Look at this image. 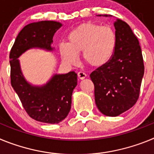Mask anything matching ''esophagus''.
I'll use <instances>...</instances> for the list:
<instances>
[{
    "label": "esophagus",
    "instance_id": "esophagus-1",
    "mask_svg": "<svg viewBox=\"0 0 154 154\" xmlns=\"http://www.w3.org/2000/svg\"><path fill=\"white\" fill-rule=\"evenodd\" d=\"M78 77L79 79H84L86 77V74L83 72H78Z\"/></svg>",
    "mask_w": 154,
    "mask_h": 154
}]
</instances>
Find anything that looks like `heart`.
Wrapping results in <instances>:
<instances>
[{
    "mask_svg": "<svg viewBox=\"0 0 154 154\" xmlns=\"http://www.w3.org/2000/svg\"><path fill=\"white\" fill-rule=\"evenodd\" d=\"M67 44L59 45L62 60L69 65L77 62V55L91 67L99 68L112 58L116 46V36L112 28L93 23H83L71 31Z\"/></svg>",
    "mask_w": 154,
    "mask_h": 154,
    "instance_id": "b5f03b06",
    "label": "heart"
}]
</instances>
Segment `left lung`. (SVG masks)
I'll list each match as a JSON object with an SVG mask.
<instances>
[{
  "label": "left lung",
  "mask_w": 154,
  "mask_h": 154,
  "mask_svg": "<svg viewBox=\"0 0 154 154\" xmlns=\"http://www.w3.org/2000/svg\"><path fill=\"white\" fill-rule=\"evenodd\" d=\"M114 27L116 46L111 60L90 74L96 106L107 116H117L135 105L144 74L142 51L136 35L120 19Z\"/></svg>",
  "instance_id": "8db88e82"
}]
</instances>
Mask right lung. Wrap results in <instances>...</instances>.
Segmentation results:
<instances>
[{
  "mask_svg": "<svg viewBox=\"0 0 154 154\" xmlns=\"http://www.w3.org/2000/svg\"><path fill=\"white\" fill-rule=\"evenodd\" d=\"M62 24L53 21L34 22L24 27L17 36L10 52L11 83L30 117L45 123H58L69 114L77 74L55 75L46 85L34 86L21 73L17 58L27 50L40 48L53 50V36Z\"/></svg>",
  "mask_w": 154,
  "mask_h": 154,
  "instance_id": "1",
  "label": "right lung"
}]
</instances>
